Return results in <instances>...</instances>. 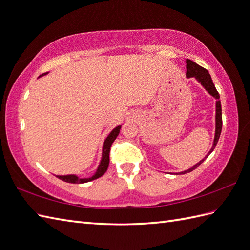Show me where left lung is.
Instances as JSON below:
<instances>
[{
    "instance_id": "8db88e82",
    "label": "left lung",
    "mask_w": 250,
    "mask_h": 250,
    "mask_svg": "<svg viewBox=\"0 0 250 250\" xmlns=\"http://www.w3.org/2000/svg\"><path fill=\"white\" fill-rule=\"evenodd\" d=\"M187 78H195L198 82L202 85V87L210 94L212 97H214L216 99V104H215V135H214V141H213V145L210 149V151L208 152V154L205 156L204 159L200 160L198 163H196L194 166H191L190 168L187 170H183L181 172H177L176 175H184V173L193 171L194 169H196L202 162H204L208 154H210L214 148H215L216 144L219 139L220 133H222V125H223V120H222V105H220V101H219V94L217 92L215 86L213 84V81L211 79V75L208 73V71L207 69L200 67L199 65H197L196 62H194L193 61L190 60H187Z\"/></svg>"
}]
</instances>
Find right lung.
I'll return each instance as SVG.
<instances>
[{
	"mask_svg": "<svg viewBox=\"0 0 250 250\" xmlns=\"http://www.w3.org/2000/svg\"><path fill=\"white\" fill-rule=\"evenodd\" d=\"M44 74H48L43 73L40 75L39 78H42V75ZM121 129V125H117L116 127L111 131V133L106 136V138L104 139L103 145H102V156H101V161L100 163H99L98 167H97V170L95 172L94 176H91L90 178H80L77 175H57L56 177L62 180V181L68 182V183H86V182H89L92 181V180H96L98 178H100L101 176H103L105 171L107 170V167L109 164V150H111V146L112 144L114 143V141L116 139V137L118 136L119 134V131Z\"/></svg>",
	"mask_w": 250,
	"mask_h": 250,
	"instance_id": "add662e5",
	"label": "right lung"
}]
</instances>
